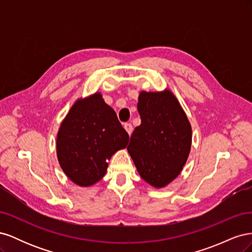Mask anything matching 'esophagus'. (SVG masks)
Returning a JSON list of instances; mask_svg holds the SVG:
<instances>
[{"label":"esophagus","mask_w":252,"mask_h":252,"mask_svg":"<svg viewBox=\"0 0 252 252\" xmlns=\"http://www.w3.org/2000/svg\"><path fill=\"white\" fill-rule=\"evenodd\" d=\"M124 128H125V130L128 132L129 135H130V134L132 133L133 127H132V125H131L130 123H125V124H124Z\"/></svg>","instance_id":"obj_1"}]
</instances>
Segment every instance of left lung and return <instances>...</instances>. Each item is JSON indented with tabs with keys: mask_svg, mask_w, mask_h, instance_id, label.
<instances>
[{
	"mask_svg": "<svg viewBox=\"0 0 252 252\" xmlns=\"http://www.w3.org/2000/svg\"><path fill=\"white\" fill-rule=\"evenodd\" d=\"M135 127L127 150L141 178L156 188L168 185L185 165L191 147V126L169 90L142 91Z\"/></svg>",
	"mask_w": 252,
	"mask_h": 252,
	"instance_id": "1",
	"label": "left lung"
}]
</instances>
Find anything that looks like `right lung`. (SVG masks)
<instances>
[{
    "label": "right lung",
    "mask_w": 252,
    "mask_h": 252,
    "mask_svg": "<svg viewBox=\"0 0 252 252\" xmlns=\"http://www.w3.org/2000/svg\"><path fill=\"white\" fill-rule=\"evenodd\" d=\"M129 135L101 94L78 100L61 124L57 155L61 168L75 184H95L113 154L127 146Z\"/></svg>",
    "instance_id": "1"
}]
</instances>
